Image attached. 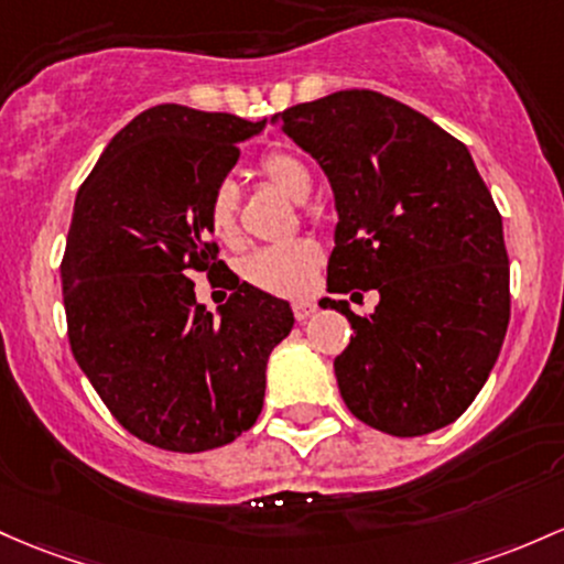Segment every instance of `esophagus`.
<instances>
[{"instance_id": "34e87169", "label": "esophagus", "mask_w": 564, "mask_h": 564, "mask_svg": "<svg viewBox=\"0 0 564 564\" xmlns=\"http://www.w3.org/2000/svg\"><path fill=\"white\" fill-rule=\"evenodd\" d=\"M292 311H294L296 321H307L315 313V305H313V302H294Z\"/></svg>"}]
</instances>
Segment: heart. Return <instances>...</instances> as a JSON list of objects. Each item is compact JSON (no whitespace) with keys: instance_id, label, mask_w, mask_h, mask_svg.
Segmentation results:
<instances>
[{"instance_id":"heart-1","label":"heart","mask_w":564,"mask_h":564,"mask_svg":"<svg viewBox=\"0 0 564 564\" xmlns=\"http://www.w3.org/2000/svg\"><path fill=\"white\" fill-rule=\"evenodd\" d=\"M257 171L264 182L296 203L305 200L313 189V176L307 165L286 150L264 152L259 158ZM238 206L240 195L232 182H221L212 192L206 206V225L214 238L225 240V243L238 238ZM318 264L321 249L313 240H289V243L268 246V249L249 253L240 272L251 286L262 289V292L275 296H300L311 286Z\"/></svg>"}]
</instances>
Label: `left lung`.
<instances>
[{"instance_id": "8db88e82", "label": "left lung", "mask_w": 564, "mask_h": 564, "mask_svg": "<svg viewBox=\"0 0 564 564\" xmlns=\"http://www.w3.org/2000/svg\"><path fill=\"white\" fill-rule=\"evenodd\" d=\"M329 176L337 208L326 283L377 289L334 358L361 423L423 436L455 423L481 391L509 329L503 221L463 141L395 98L339 90L272 117Z\"/></svg>"}]
</instances>
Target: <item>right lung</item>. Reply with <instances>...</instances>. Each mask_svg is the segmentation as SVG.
Segmentation results:
<instances>
[{
    "instance_id": "right-lung-1",
    "label": "right lung",
    "mask_w": 564,
    "mask_h": 564,
    "mask_svg": "<svg viewBox=\"0 0 564 564\" xmlns=\"http://www.w3.org/2000/svg\"><path fill=\"white\" fill-rule=\"evenodd\" d=\"M264 128L225 111L160 104L133 117L77 192L61 262L79 369L117 423L171 453H206L257 423L289 302L240 283L216 253L206 206ZM192 271L226 272L214 319Z\"/></svg>"
}]
</instances>
